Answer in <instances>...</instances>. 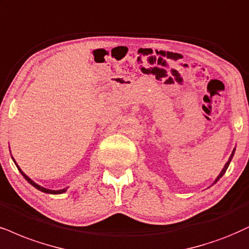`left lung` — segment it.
Instances as JSON below:
<instances>
[{"label":"left lung","mask_w":249,"mask_h":249,"mask_svg":"<svg viewBox=\"0 0 249 249\" xmlns=\"http://www.w3.org/2000/svg\"><path fill=\"white\" fill-rule=\"evenodd\" d=\"M234 151H235V149H234V150H233V151H232V155H231V156H230V158H229V160H228V162H226V164H225V166H224V168H223V170H222V172H220V173H219V176H218V177H217V179H216V180H214V182H213V183H216V182H217V181H218V180L220 179V178H222V177L224 176V174H225V172H226V170H228V167H229L230 162H231V160H232V158H233V155H234Z\"/></svg>","instance_id":"obj_1"}]
</instances>
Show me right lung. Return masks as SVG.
<instances>
[{"mask_svg":"<svg viewBox=\"0 0 249 249\" xmlns=\"http://www.w3.org/2000/svg\"><path fill=\"white\" fill-rule=\"evenodd\" d=\"M12 159H14V158H12ZM14 161H15V159H14ZM15 164H16V161H15ZM16 166H17V168H18V170H19V172H20V173H21V176H23L24 178H25V180L27 181V182H30V183H31V185H32L33 187H36V189H39V190H40V192H44V193H47V194H62V193H64V192H66V190H67V189H60V190H52V189H47V188H44V187L39 186V185H38V183H36V182H35V181H33V180H31V179H30V178H29V177H27V176H26V174H25V173H24V172L20 170V168H19V166H18V165H17V164H16Z\"/></svg>","mask_w":249,"mask_h":249,"instance_id":"add662e5","label":"right lung"}]
</instances>
